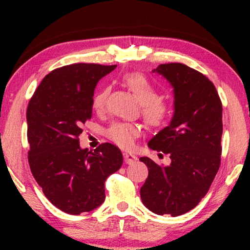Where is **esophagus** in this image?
<instances>
[{
  "label": "esophagus",
  "mask_w": 250,
  "mask_h": 250,
  "mask_svg": "<svg viewBox=\"0 0 250 250\" xmlns=\"http://www.w3.org/2000/svg\"><path fill=\"white\" fill-rule=\"evenodd\" d=\"M124 160H125L126 164H133V163H135L136 160H138V157L132 155V153L125 152L124 153Z\"/></svg>",
  "instance_id": "obj_1"
}]
</instances>
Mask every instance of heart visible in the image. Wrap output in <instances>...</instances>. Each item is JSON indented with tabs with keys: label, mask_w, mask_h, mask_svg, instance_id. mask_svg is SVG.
I'll return each mask as SVG.
<instances>
[{
	"label": "heart",
	"mask_w": 250,
	"mask_h": 250,
	"mask_svg": "<svg viewBox=\"0 0 250 250\" xmlns=\"http://www.w3.org/2000/svg\"><path fill=\"white\" fill-rule=\"evenodd\" d=\"M123 84L134 94L140 104V111L145 122L151 127H159L165 124L169 116V109L159 99L158 90L141 73H128L123 76ZM109 88L104 87L92 98V107L95 111H104L107 105ZM141 134L139 125L132 123L116 122L105 131L107 138L123 149H131L136 138Z\"/></svg>",
	"instance_id": "heart-1"
}]
</instances>
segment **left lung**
Returning <instances> with one entry per match:
<instances>
[{"instance_id": "1", "label": "left lung", "mask_w": 250, "mask_h": 250, "mask_svg": "<svg viewBox=\"0 0 250 250\" xmlns=\"http://www.w3.org/2000/svg\"><path fill=\"white\" fill-rule=\"evenodd\" d=\"M152 71L174 88V115L148 146L169 155L172 163L159 166L141 157L149 174L140 194L152 213L179 216L200 203L220 168L222 102L214 84L187 64L163 63Z\"/></svg>"}]
</instances>
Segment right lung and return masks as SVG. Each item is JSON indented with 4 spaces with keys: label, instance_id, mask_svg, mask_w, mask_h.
<instances>
[{
    "label": "right lung",
    "instance_id": "1",
    "mask_svg": "<svg viewBox=\"0 0 250 250\" xmlns=\"http://www.w3.org/2000/svg\"><path fill=\"white\" fill-rule=\"evenodd\" d=\"M116 68L73 63L47 74L27 108L28 163L34 179L57 208L91 211L104 201V182L123 165L121 150L102 143L94 152L80 146L82 125L92 117L98 82Z\"/></svg>",
    "mask_w": 250,
    "mask_h": 250
}]
</instances>
